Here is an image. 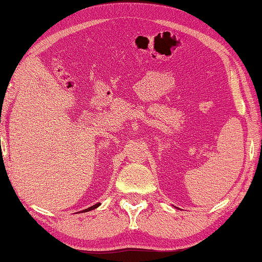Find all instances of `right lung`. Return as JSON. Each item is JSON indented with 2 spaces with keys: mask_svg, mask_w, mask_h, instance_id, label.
I'll return each instance as SVG.
<instances>
[{
  "mask_svg": "<svg viewBox=\"0 0 262 262\" xmlns=\"http://www.w3.org/2000/svg\"><path fill=\"white\" fill-rule=\"evenodd\" d=\"M99 206H100V203L93 205V206H92V207H89L87 209H84V210H82V212H87V210H92V209H94V208H96V207H99Z\"/></svg>",
  "mask_w": 262,
  "mask_h": 262,
  "instance_id": "obj_1",
  "label": "right lung"
}]
</instances>
